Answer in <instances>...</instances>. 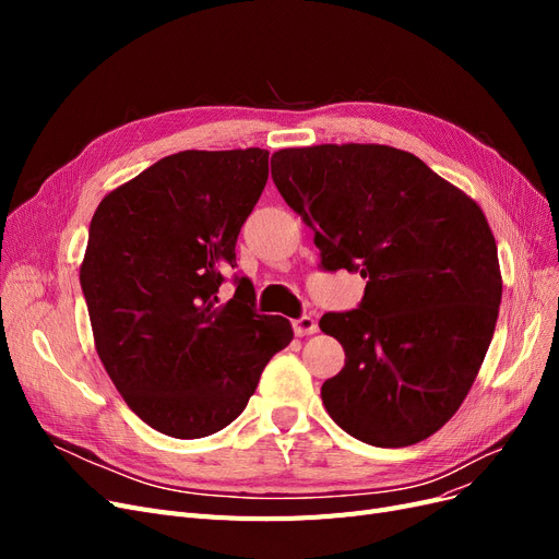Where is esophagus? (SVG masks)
<instances>
[{"instance_id":"34e87169","label":"esophagus","mask_w":559,"mask_h":559,"mask_svg":"<svg viewBox=\"0 0 559 559\" xmlns=\"http://www.w3.org/2000/svg\"><path fill=\"white\" fill-rule=\"evenodd\" d=\"M294 333L296 335H312L317 333V321L312 314H300L298 319H294Z\"/></svg>"}]
</instances>
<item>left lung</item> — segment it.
I'll use <instances>...</instances> for the list:
<instances>
[{"instance_id":"8db88e82","label":"left lung","mask_w":559,"mask_h":559,"mask_svg":"<svg viewBox=\"0 0 559 559\" xmlns=\"http://www.w3.org/2000/svg\"><path fill=\"white\" fill-rule=\"evenodd\" d=\"M270 167L314 230L319 267L366 277L357 308L319 319L345 349L321 386L329 415L368 445L425 441L466 399L495 335L501 273L485 214L394 146L282 148Z\"/></svg>"}]
</instances>
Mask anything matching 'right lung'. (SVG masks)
I'll list each match as a JSON object with an SVG mask.
<instances>
[{
    "label": "right lung",
    "mask_w": 559,
    "mask_h": 559,
    "mask_svg": "<svg viewBox=\"0 0 559 559\" xmlns=\"http://www.w3.org/2000/svg\"><path fill=\"white\" fill-rule=\"evenodd\" d=\"M267 151H181L111 191L93 214L81 265L95 347L111 382L151 429L222 431L257 392L289 319L257 310L247 277L218 286L267 181Z\"/></svg>",
    "instance_id": "obj_1"
}]
</instances>
